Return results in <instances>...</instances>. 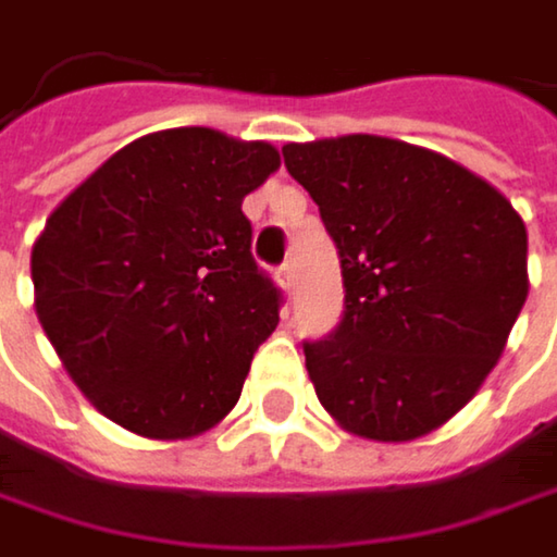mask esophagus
<instances>
[{
    "label": "esophagus",
    "mask_w": 557,
    "mask_h": 557,
    "mask_svg": "<svg viewBox=\"0 0 557 557\" xmlns=\"http://www.w3.org/2000/svg\"><path fill=\"white\" fill-rule=\"evenodd\" d=\"M277 283L283 286V289H286V293H289V289L296 286V268H293L289 261H286V264H283V268L277 271Z\"/></svg>",
    "instance_id": "34e87169"
}]
</instances>
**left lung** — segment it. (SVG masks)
<instances>
[{"instance_id":"8db88e82","label":"left lung","mask_w":557,"mask_h":557,"mask_svg":"<svg viewBox=\"0 0 557 557\" xmlns=\"http://www.w3.org/2000/svg\"><path fill=\"white\" fill-rule=\"evenodd\" d=\"M283 164L342 258L345 315L302 345L319 403L371 442L435 432L487 381L529 296L519 212L445 154L381 135L283 145Z\"/></svg>"}]
</instances>
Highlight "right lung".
I'll use <instances>...</instances> for the list:
<instances>
[{
  "label": "right lung",
  "mask_w": 557,
  "mask_h": 557,
  "mask_svg": "<svg viewBox=\"0 0 557 557\" xmlns=\"http://www.w3.org/2000/svg\"><path fill=\"white\" fill-rule=\"evenodd\" d=\"M277 168L268 141L151 132L48 215L32 248L38 322L106 419L180 442L232 412L280 322L242 212Z\"/></svg>",
  "instance_id": "right-lung-1"
}]
</instances>
